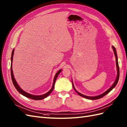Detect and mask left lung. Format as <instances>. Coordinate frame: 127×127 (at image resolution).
Segmentation results:
<instances>
[{
  "label": "left lung",
  "instance_id": "8db88e82",
  "mask_svg": "<svg viewBox=\"0 0 127 127\" xmlns=\"http://www.w3.org/2000/svg\"><path fill=\"white\" fill-rule=\"evenodd\" d=\"M112 48H113V51H114V54H115V58H116V65H117V78H116V80L114 82V83L113 84V85H112L111 87L108 89L107 91H106L105 93H104L103 94H101V95H98V96H94V97H90V96H86V95H82V94H80V93H79L77 91V90H76L74 88V87L73 86V83H72V86H73V87L75 91L76 92V93H77L79 95L83 97L84 98H86L87 99H92V100H95V99H99V98H102L103 97H104V96H105L106 94H107L108 93H110L111 90L113 89L115 86L117 85V83L118 82V80H119V75H120V71H119V64H118V56H117V51H116V49L115 48V47L114 46H112Z\"/></svg>",
  "mask_w": 127,
  "mask_h": 127
}]
</instances>
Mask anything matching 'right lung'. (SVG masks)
Wrapping results in <instances>:
<instances>
[{
    "instance_id": "right-lung-1",
    "label": "right lung",
    "mask_w": 127,
    "mask_h": 127,
    "mask_svg": "<svg viewBox=\"0 0 127 127\" xmlns=\"http://www.w3.org/2000/svg\"><path fill=\"white\" fill-rule=\"evenodd\" d=\"M14 49L13 50L12 53V56H11V65H10V72H11V77H12V82L13 83V85L15 87V88L16 89V90H17L18 92H19L22 95L27 97L28 98H29L32 99H34V100H41L43 98H45L47 97L49 95V94L51 93L53 91V90L54 88V86H55V81H56V80L58 77V75L60 74V72L62 71V70H59L57 72V73L56 74L55 77H54V81H53V87L52 88H51L49 91L47 93L45 94H43V95H39V96H35V95H31L30 94H28V93L25 92L18 85V84H17V82L16 81V80H15V78L14 77V75H13V70H12V61H13V55H14Z\"/></svg>"
}]
</instances>
